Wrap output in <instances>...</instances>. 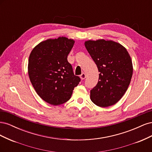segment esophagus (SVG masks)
Wrapping results in <instances>:
<instances>
[{
    "label": "esophagus",
    "instance_id": "34e87169",
    "mask_svg": "<svg viewBox=\"0 0 152 152\" xmlns=\"http://www.w3.org/2000/svg\"><path fill=\"white\" fill-rule=\"evenodd\" d=\"M80 78H81V79L82 80H84V79H86V74L84 73H82V74L80 75Z\"/></svg>",
    "mask_w": 152,
    "mask_h": 152
}]
</instances>
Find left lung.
<instances>
[{
  "label": "left lung",
  "mask_w": 152,
  "mask_h": 152,
  "mask_svg": "<svg viewBox=\"0 0 152 152\" xmlns=\"http://www.w3.org/2000/svg\"><path fill=\"white\" fill-rule=\"evenodd\" d=\"M84 45L100 72L97 85L91 90V99L100 107L113 105L130 84L133 72L130 55L122 45L111 40H89Z\"/></svg>",
  "instance_id": "1"
}]
</instances>
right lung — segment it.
I'll list each match as a JSON object with an SVG mask.
<instances>
[{"label":"right lung","instance_id":"obj_1","mask_svg":"<svg viewBox=\"0 0 152 152\" xmlns=\"http://www.w3.org/2000/svg\"><path fill=\"white\" fill-rule=\"evenodd\" d=\"M75 40L65 37L42 41L30 54L28 73L36 93L45 102L59 105L70 99L80 79L67 57Z\"/></svg>","mask_w":152,"mask_h":152}]
</instances>
